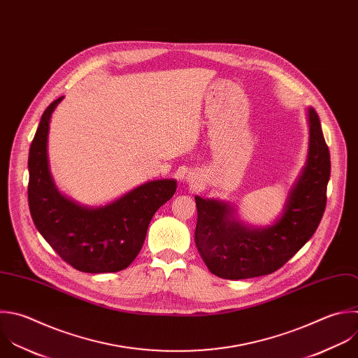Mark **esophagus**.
I'll return each mask as SVG.
<instances>
[{
    "label": "esophagus",
    "instance_id": "obj_1",
    "mask_svg": "<svg viewBox=\"0 0 358 358\" xmlns=\"http://www.w3.org/2000/svg\"><path fill=\"white\" fill-rule=\"evenodd\" d=\"M188 180H189V178H188Z\"/></svg>",
    "mask_w": 358,
    "mask_h": 358
}]
</instances>
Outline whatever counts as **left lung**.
Wrapping results in <instances>:
<instances>
[{
  "instance_id": "8db88e82",
  "label": "left lung",
  "mask_w": 358,
  "mask_h": 358,
  "mask_svg": "<svg viewBox=\"0 0 358 358\" xmlns=\"http://www.w3.org/2000/svg\"><path fill=\"white\" fill-rule=\"evenodd\" d=\"M308 124L306 163L273 224L249 226L239 220L231 203L195 196V245L212 274L224 280L271 274L295 256L317 229L326 208L330 155L319 116L310 106Z\"/></svg>"
}]
</instances>
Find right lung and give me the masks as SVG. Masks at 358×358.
Masks as SVG:
<instances>
[{
  "label": "right lung",
  "instance_id": "obj_1",
  "mask_svg": "<svg viewBox=\"0 0 358 358\" xmlns=\"http://www.w3.org/2000/svg\"><path fill=\"white\" fill-rule=\"evenodd\" d=\"M63 98L43 112L29 149L28 201L34 223L76 270L91 274L125 270L139 255L153 215L174 195L177 181H148L101 206H84L63 195L53 181L48 156L50 117Z\"/></svg>",
  "mask_w": 358,
  "mask_h": 358
}]
</instances>
